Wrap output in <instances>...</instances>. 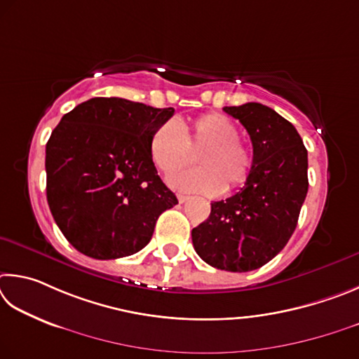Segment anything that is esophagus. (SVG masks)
Here are the masks:
<instances>
[{"label": "esophagus", "instance_id": "34e87169", "mask_svg": "<svg viewBox=\"0 0 359 359\" xmlns=\"http://www.w3.org/2000/svg\"><path fill=\"white\" fill-rule=\"evenodd\" d=\"M189 198H191L189 196H183V194H178V202L180 203H186Z\"/></svg>", "mask_w": 359, "mask_h": 359}]
</instances>
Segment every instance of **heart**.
Instances as JSON below:
<instances>
[{
  "label": "heart",
  "instance_id": "heart-1",
  "mask_svg": "<svg viewBox=\"0 0 359 359\" xmlns=\"http://www.w3.org/2000/svg\"><path fill=\"white\" fill-rule=\"evenodd\" d=\"M238 137L236 124L216 111L198 116L189 129L168 119L151 134L149 154L161 172L172 173L189 161L191 147H203L197 154L200 167L173 173L168 184L180 191L217 196L224 187L231 191L243 186L252 170V153Z\"/></svg>",
  "mask_w": 359,
  "mask_h": 359
}]
</instances>
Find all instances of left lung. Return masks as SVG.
<instances>
[{"mask_svg": "<svg viewBox=\"0 0 359 359\" xmlns=\"http://www.w3.org/2000/svg\"><path fill=\"white\" fill-rule=\"evenodd\" d=\"M246 128L254 148L240 192L211 203L192 230L200 259L217 269L246 273L274 259L297 229L307 187V149L294 126L259 102L224 107Z\"/></svg>", "mask_w": 359, "mask_h": 359, "instance_id": "1", "label": "left lung"}]
</instances>
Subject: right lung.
I'll return each instance as SVG.
<instances>
[{"label": "right lung", "instance_id": "1", "mask_svg": "<svg viewBox=\"0 0 359 359\" xmlns=\"http://www.w3.org/2000/svg\"><path fill=\"white\" fill-rule=\"evenodd\" d=\"M173 109L93 97L61 118L46 147L47 202L79 252L111 260L149 243L156 221L178 203L149 154Z\"/></svg>", "mask_w": 359, "mask_h": 359}]
</instances>
